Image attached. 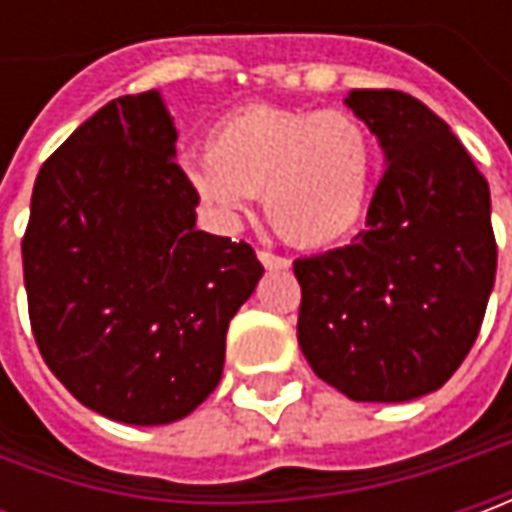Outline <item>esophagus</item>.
<instances>
[{"instance_id": "obj_1", "label": "esophagus", "mask_w": 512, "mask_h": 512, "mask_svg": "<svg viewBox=\"0 0 512 512\" xmlns=\"http://www.w3.org/2000/svg\"><path fill=\"white\" fill-rule=\"evenodd\" d=\"M259 262L267 267V270H287L290 262H287L285 256H276V253H270V250H259Z\"/></svg>"}]
</instances>
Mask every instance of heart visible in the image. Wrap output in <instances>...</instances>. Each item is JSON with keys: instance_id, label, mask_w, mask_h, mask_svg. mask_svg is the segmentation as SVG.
Wrapping results in <instances>:
<instances>
[{"instance_id": "b5f03b06", "label": "heart", "mask_w": 512, "mask_h": 512, "mask_svg": "<svg viewBox=\"0 0 512 512\" xmlns=\"http://www.w3.org/2000/svg\"><path fill=\"white\" fill-rule=\"evenodd\" d=\"M190 190L225 225L262 193L276 233L296 247H327L364 219L376 142L353 113L250 105L210 130L207 153L182 159Z\"/></svg>"}]
</instances>
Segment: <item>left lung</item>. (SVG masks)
Wrapping results in <instances>:
<instances>
[{
    "label": "left lung",
    "instance_id": "left-lung-1",
    "mask_svg": "<svg viewBox=\"0 0 512 512\" xmlns=\"http://www.w3.org/2000/svg\"><path fill=\"white\" fill-rule=\"evenodd\" d=\"M384 153L353 245L296 259L299 347L353 402L439 390L479 336L496 282L490 187L433 110L402 90H350Z\"/></svg>",
    "mask_w": 512,
    "mask_h": 512
}]
</instances>
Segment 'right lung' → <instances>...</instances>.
<instances>
[{
  "instance_id": "right-lung-1",
  "label": "right lung",
  "mask_w": 512,
  "mask_h": 512,
  "mask_svg": "<svg viewBox=\"0 0 512 512\" xmlns=\"http://www.w3.org/2000/svg\"><path fill=\"white\" fill-rule=\"evenodd\" d=\"M156 90L119 96L42 165L22 239L30 327L53 376L122 424H170L216 390L265 267L196 227Z\"/></svg>"
}]
</instances>
